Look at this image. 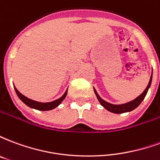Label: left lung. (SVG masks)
<instances>
[{"label": "left lung", "mask_w": 160, "mask_h": 160, "mask_svg": "<svg viewBox=\"0 0 160 160\" xmlns=\"http://www.w3.org/2000/svg\"><path fill=\"white\" fill-rule=\"evenodd\" d=\"M152 75L151 77H150V80H149V83H148V87L145 89L144 92H143L139 97L136 98L135 99L130 101V102H128V103H126V104H110V103H107L106 101L103 100V99L98 96V94L97 93V92L95 91V89H94V92H95V94H96V96H97L98 100L99 101V103L101 104V105L104 106L107 111H111L112 113H116V114H121V113L128 112V111H133L135 108H137L138 106L140 105V104H141V102L143 101V99H144L145 97H146V95L148 93V89H149V87L151 86Z\"/></svg>", "instance_id": "1"}]
</instances>
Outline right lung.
<instances>
[{
  "label": "right lung",
  "mask_w": 160,
  "mask_h": 160,
  "mask_svg": "<svg viewBox=\"0 0 160 160\" xmlns=\"http://www.w3.org/2000/svg\"><path fill=\"white\" fill-rule=\"evenodd\" d=\"M14 89H15V92L17 95H18V97L20 98V100L22 101L24 104H26L29 107L36 109V110H38V111H49V110L55 109L62 102L63 99L66 98L67 93H68V89H67L65 93L63 94L62 96L58 99L52 101V102H49V103H41V102H37V101H34L32 99H30L28 98H26V96H24L23 94L20 93L19 91L16 89V87H14Z\"/></svg>",
  "instance_id": "right-lung-1"
}]
</instances>
